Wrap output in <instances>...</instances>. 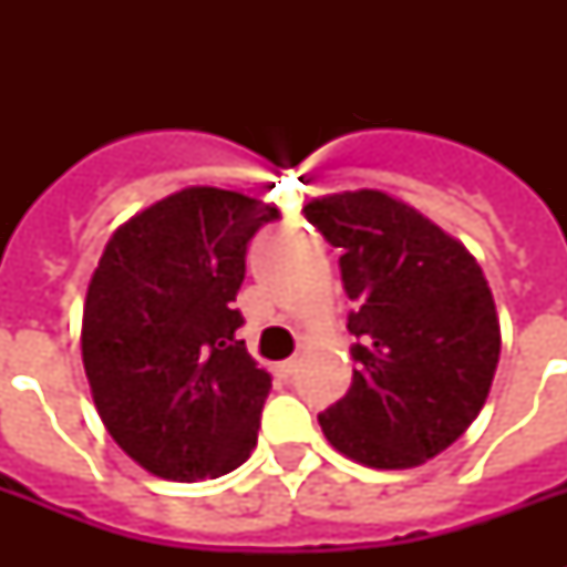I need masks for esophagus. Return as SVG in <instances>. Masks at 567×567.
I'll use <instances>...</instances> for the list:
<instances>
[{"instance_id":"esophagus-1","label":"esophagus","mask_w":567,"mask_h":567,"mask_svg":"<svg viewBox=\"0 0 567 567\" xmlns=\"http://www.w3.org/2000/svg\"><path fill=\"white\" fill-rule=\"evenodd\" d=\"M274 371L279 379H288V377H293V371H297V362H293V359H288V362H279Z\"/></svg>"}]
</instances>
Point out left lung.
Masks as SVG:
<instances>
[{"instance_id": "1", "label": "left lung", "mask_w": 567, "mask_h": 567, "mask_svg": "<svg viewBox=\"0 0 567 567\" xmlns=\"http://www.w3.org/2000/svg\"><path fill=\"white\" fill-rule=\"evenodd\" d=\"M302 214L341 249L359 364L350 391L318 414L320 430L359 465H423L474 423L497 371L501 320L483 267L382 190L320 196Z\"/></svg>"}]
</instances>
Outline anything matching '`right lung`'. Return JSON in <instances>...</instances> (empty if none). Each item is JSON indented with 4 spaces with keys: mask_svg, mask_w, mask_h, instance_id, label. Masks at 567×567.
Returning <instances> with one entry per match:
<instances>
[{
    "mask_svg": "<svg viewBox=\"0 0 567 567\" xmlns=\"http://www.w3.org/2000/svg\"><path fill=\"white\" fill-rule=\"evenodd\" d=\"M279 208L185 188L120 226L93 270L82 362L105 430L150 474L194 483L244 465L270 373L235 338L247 244Z\"/></svg>",
    "mask_w": 567,
    "mask_h": 567,
    "instance_id": "right-lung-1",
    "label": "right lung"
}]
</instances>
